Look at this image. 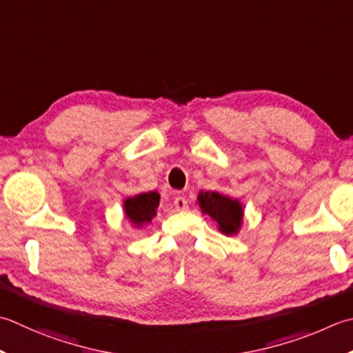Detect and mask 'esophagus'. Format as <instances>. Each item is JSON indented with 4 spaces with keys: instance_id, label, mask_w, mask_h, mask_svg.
Listing matches in <instances>:
<instances>
[{
    "instance_id": "34e87169",
    "label": "esophagus",
    "mask_w": 353,
    "mask_h": 353,
    "mask_svg": "<svg viewBox=\"0 0 353 353\" xmlns=\"http://www.w3.org/2000/svg\"><path fill=\"white\" fill-rule=\"evenodd\" d=\"M174 206L177 211H185L188 210V200H186L183 196H177L174 199Z\"/></svg>"
}]
</instances>
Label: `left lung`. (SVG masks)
Returning a JSON list of instances; mask_svg holds the SVG:
<instances>
[{
  "instance_id": "left-lung-1",
  "label": "left lung",
  "mask_w": 353,
  "mask_h": 353,
  "mask_svg": "<svg viewBox=\"0 0 353 353\" xmlns=\"http://www.w3.org/2000/svg\"><path fill=\"white\" fill-rule=\"evenodd\" d=\"M200 210L219 225L225 236H236L243 223V206L237 199H231L216 191H200L197 196Z\"/></svg>"
}]
</instances>
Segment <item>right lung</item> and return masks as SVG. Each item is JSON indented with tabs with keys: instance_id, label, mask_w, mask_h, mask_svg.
Segmentation results:
<instances>
[{
	"instance_id": "1",
	"label": "right lung",
	"mask_w": 353,
	"mask_h": 353,
	"mask_svg": "<svg viewBox=\"0 0 353 353\" xmlns=\"http://www.w3.org/2000/svg\"><path fill=\"white\" fill-rule=\"evenodd\" d=\"M159 206V194L156 191L142 192L134 197H128L123 202L125 216L134 226H143L154 219Z\"/></svg>"
}]
</instances>
